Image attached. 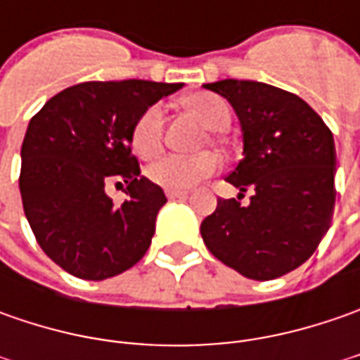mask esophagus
I'll return each instance as SVG.
<instances>
[{
  "mask_svg": "<svg viewBox=\"0 0 360 360\" xmlns=\"http://www.w3.org/2000/svg\"><path fill=\"white\" fill-rule=\"evenodd\" d=\"M166 196H168V200H184L188 192H184V190H166Z\"/></svg>",
  "mask_w": 360,
  "mask_h": 360,
  "instance_id": "34e87169",
  "label": "esophagus"
}]
</instances>
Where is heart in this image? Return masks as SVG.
<instances>
[{"mask_svg": "<svg viewBox=\"0 0 360 360\" xmlns=\"http://www.w3.org/2000/svg\"><path fill=\"white\" fill-rule=\"evenodd\" d=\"M184 105L190 108L198 118L212 130H224L230 122L229 105L212 94H196L184 98ZM162 124L164 114L158 104L146 108L134 122L130 134L131 150L140 158H152L162 148ZM220 166V160L212 152L198 154H166L152 162L146 176L166 190H188L200 180L212 176Z\"/></svg>", "mask_w": 360, "mask_h": 360, "instance_id": "1", "label": "heart"}]
</instances>
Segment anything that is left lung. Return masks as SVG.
Listing matches in <instances>:
<instances>
[{
    "instance_id": "left-lung-1",
    "label": "left lung",
    "mask_w": 360,
    "mask_h": 360,
    "mask_svg": "<svg viewBox=\"0 0 360 360\" xmlns=\"http://www.w3.org/2000/svg\"><path fill=\"white\" fill-rule=\"evenodd\" d=\"M226 98L240 120L244 156L226 176L253 190L251 204L218 198L202 220V240L226 266L272 281L307 262L335 208L337 152L333 131L297 94L250 79L204 84Z\"/></svg>"
}]
</instances>
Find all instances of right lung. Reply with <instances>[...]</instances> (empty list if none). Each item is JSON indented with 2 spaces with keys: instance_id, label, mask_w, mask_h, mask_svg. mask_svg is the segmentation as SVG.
I'll list each match as a JSON object with an SVG mask.
<instances>
[{
  "instance_id": "obj_1",
  "label": "right lung",
  "mask_w": 360,
  "mask_h": 360,
  "mask_svg": "<svg viewBox=\"0 0 360 360\" xmlns=\"http://www.w3.org/2000/svg\"><path fill=\"white\" fill-rule=\"evenodd\" d=\"M180 88L146 79L84 82L56 94L30 120L21 144L23 212L41 250L65 272L104 281L150 248L166 196L140 176L131 126ZM110 179L127 182L122 205L105 194Z\"/></svg>"
}]
</instances>
